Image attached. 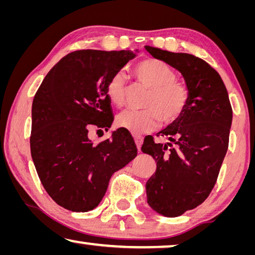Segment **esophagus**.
Here are the masks:
<instances>
[{
    "label": "esophagus",
    "mask_w": 255,
    "mask_h": 255,
    "mask_svg": "<svg viewBox=\"0 0 255 255\" xmlns=\"http://www.w3.org/2000/svg\"><path fill=\"white\" fill-rule=\"evenodd\" d=\"M134 139H135V143H136V146L138 148V151L140 149V145L143 143V137L139 136V135H135L134 136Z\"/></svg>",
    "instance_id": "esophagus-1"
}]
</instances>
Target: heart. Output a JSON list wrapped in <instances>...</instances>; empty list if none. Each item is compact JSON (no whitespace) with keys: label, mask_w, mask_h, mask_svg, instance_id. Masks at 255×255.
<instances>
[{"label":"heart","mask_w":255,"mask_h":255,"mask_svg":"<svg viewBox=\"0 0 255 255\" xmlns=\"http://www.w3.org/2000/svg\"><path fill=\"white\" fill-rule=\"evenodd\" d=\"M138 82L149 88L143 110H125L117 117L118 127L132 134L154 130L159 121L173 123L183 115L189 100V90L177 80L176 71L157 59H145L132 68ZM107 95L116 107H123L126 99V78L120 72L111 76Z\"/></svg>","instance_id":"1"}]
</instances>
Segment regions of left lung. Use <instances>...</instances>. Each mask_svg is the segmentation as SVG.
<instances>
[{
	"instance_id": "1",
	"label": "left lung",
	"mask_w": 255,
	"mask_h": 255,
	"mask_svg": "<svg viewBox=\"0 0 255 255\" xmlns=\"http://www.w3.org/2000/svg\"><path fill=\"white\" fill-rule=\"evenodd\" d=\"M183 75L189 100L178 119L157 136L167 144L144 139L156 170L146 181L147 203L165 217H178L207 200L219 175L229 143L233 110L220 75L197 56L145 46Z\"/></svg>"
}]
</instances>
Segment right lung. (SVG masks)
<instances>
[{"mask_svg": "<svg viewBox=\"0 0 255 255\" xmlns=\"http://www.w3.org/2000/svg\"><path fill=\"white\" fill-rule=\"evenodd\" d=\"M134 51L79 50L48 71L31 107L30 153L43 187L60 207L87 212L99 205L109 180L137 155L126 129L94 145L92 128H110L107 84Z\"/></svg>", "mask_w": 255, "mask_h": 255, "instance_id": "1", "label": "right lung"}]
</instances>
